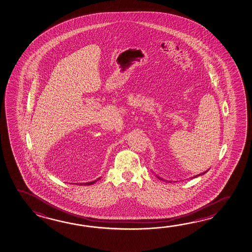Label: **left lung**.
Returning <instances> with one entry per match:
<instances>
[{"label":"left lung","mask_w":252,"mask_h":252,"mask_svg":"<svg viewBox=\"0 0 252 252\" xmlns=\"http://www.w3.org/2000/svg\"><path fill=\"white\" fill-rule=\"evenodd\" d=\"M208 172V170H207V171H205V172H202V173H199V174H197V175H195V176L192 177V178H191V179H194V178H196V177L200 176V175H203V174H204V173H206V172ZM157 177H158V178L159 180H162V181H163V179H162V178H160V177L158 176V175H157ZM167 181V182H171V181Z\"/></svg>","instance_id":"8db88e82"}]
</instances>
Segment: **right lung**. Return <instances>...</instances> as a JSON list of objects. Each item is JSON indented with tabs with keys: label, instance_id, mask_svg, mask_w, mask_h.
Instances as JSON below:
<instances>
[{
	"label": "right lung",
	"instance_id": "1",
	"mask_svg": "<svg viewBox=\"0 0 252 252\" xmlns=\"http://www.w3.org/2000/svg\"><path fill=\"white\" fill-rule=\"evenodd\" d=\"M100 179H101V178H98L97 180H95V181H90V182H87V183H80V184L78 183V184H79V185H92V184H94V183H95L96 181H99Z\"/></svg>",
	"mask_w": 252,
	"mask_h": 252
}]
</instances>
